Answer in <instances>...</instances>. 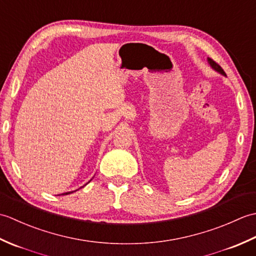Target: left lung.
<instances>
[{"mask_svg":"<svg viewBox=\"0 0 256 256\" xmlns=\"http://www.w3.org/2000/svg\"><path fill=\"white\" fill-rule=\"evenodd\" d=\"M208 64H210V67H211L212 69L216 70V72H219V74H222V76H226V72H224V69H222V68L219 66L218 64H216V62H214V60H212L211 58H208Z\"/></svg>","mask_w":256,"mask_h":256,"instance_id":"left-lung-1","label":"left lung"}]
</instances>
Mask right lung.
<instances>
[{
	"label": "right lung",
	"instance_id": "obj_1",
	"mask_svg": "<svg viewBox=\"0 0 256 256\" xmlns=\"http://www.w3.org/2000/svg\"><path fill=\"white\" fill-rule=\"evenodd\" d=\"M82 187H84V186H82ZM72 192H64V194H72Z\"/></svg>",
	"mask_w": 256,
	"mask_h": 256
}]
</instances>
